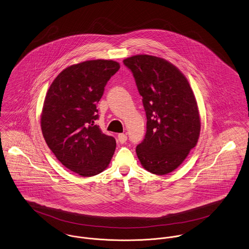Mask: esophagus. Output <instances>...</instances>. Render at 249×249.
<instances>
[{
	"label": "esophagus",
	"instance_id": "esophagus-1",
	"mask_svg": "<svg viewBox=\"0 0 249 249\" xmlns=\"http://www.w3.org/2000/svg\"><path fill=\"white\" fill-rule=\"evenodd\" d=\"M126 140H127V136L125 134L121 133V134L118 135V141L121 142V143H124V142H126Z\"/></svg>",
	"mask_w": 249,
	"mask_h": 249
}]
</instances>
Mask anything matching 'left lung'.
Listing matches in <instances>:
<instances>
[{"mask_svg":"<svg viewBox=\"0 0 249 249\" xmlns=\"http://www.w3.org/2000/svg\"><path fill=\"white\" fill-rule=\"evenodd\" d=\"M132 71L146 116V132L136 146L142 167L163 176L174 172L197 142L200 119L193 90L178 68L147 54L124 60Z\"/></svg>","mask_w":249,"mask_h":249,"instance_id":"obj_1","label":"left lung"}]
</instances>
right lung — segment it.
<instances>
[{
  "instance_id": "right-lung-1",
  "label": "right lung",
  "mask_w": 249,
  "mask_h": 249,
  "mask_svg": "<svg viewBox=\"0 0 249 249\" xmlns=\"http://www.w3.org/2000/svg\"><path fill=\"white\" fill-rule=\"evenodd\" d=\"M120 69L113 60H89L64 69L51 84L41 115V129L60 163L82 177L105 171L116 140L103 133L97 105L107 81Z\"/></svg>"
}]
</instances>
